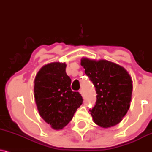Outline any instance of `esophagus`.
Instances as JSON below:
<instances>
[{"instance_id":"esophagus-1","label":"esophagus","mask_w":152,"mask_h":152,"mask_svg":"<svg viewBox=\"0 0 152 152\" xmlns=\"http://www.w3.org/2000/svg\"><path fill=\"white\" fill-rule=\"evenodd\" d=\"M79 93H80V94L81 95V96L83 97V98H84V96H85V95H84V92H83V91L82 90H80V91H79Z\"/></svg>"}]
</instances>
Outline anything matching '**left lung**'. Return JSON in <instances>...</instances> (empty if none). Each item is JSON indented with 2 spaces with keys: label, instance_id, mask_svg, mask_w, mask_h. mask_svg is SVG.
I'll return each instance as SVG.
<instances>
[{
  "label": "left lung",
  "instance_id": "left-lung-1",
  "mask_svg": "<svg viewBox=\"0 0 152 152\" xmlns=\"http://www.w3.org/2000/svg\"><path fill=\"white\" fill-rule=\"evenodd\" d=\"M81 65L96 91V103L89 110L96 125L109 128L118 125L130 106L132 81L127 71L105 59L83 57Z\"/></svg>",
  "mask_w": 152,
  "mask_h": 152
}]
</instances>
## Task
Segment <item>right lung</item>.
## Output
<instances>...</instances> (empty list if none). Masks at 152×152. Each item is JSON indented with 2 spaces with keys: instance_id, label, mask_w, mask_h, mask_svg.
<instances>
[{
  "instance_id": "1",
  "label": "right lung",
  "mask_w": 152,
  "mask_h": 152,
  "mask_svg": "<svg viewBox=\"0 0 152 152\" xmlns=\"http://www.w3.org/2000/svg\"><path fill=\"white\" fill-rule=\"evenodd\" d=\"M66 67V63L47 64L38 71L34 82V96L40 116L56 130L68 125L83 100L79 93L71 91V80Z\"/></svg>"
}]
</instances>
